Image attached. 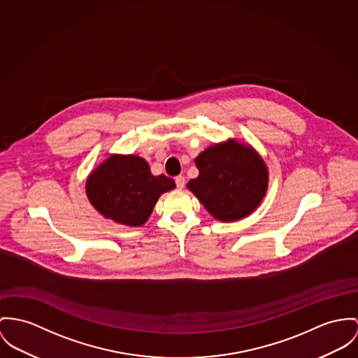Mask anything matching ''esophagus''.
Masks as SVG:
<instances>
[{
    "instance_id": "34e87169",
    "label": "esophagus",
    "mask_w": 358,
    "mask_h": 358,
    "mask_svg": "<svg viewBox=\"0 0 358 358\" xmlns=\"http://www.w3.org/2000/svg\"><path fill=\"white\" fill-rule=\"evenodd\" d=\"M176 185H177V188L182 189L185 187V177L184 176H177L176 177Z\"/></svg>"
}]
</instances>
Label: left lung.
I'll list each match as a JSON object with an SVG mask.
<instances>
[{"label":"left lung","instance_id":"obj_1","mask_svg":"<svg viewBox=\"0 0 358 358\" xmlns=\"http://www.w3.org/2000/svg\"><path fill=\"white\" fill-rule=\"evenodd\" d=\"M199 176L187 188L220 222L247 218L268 188V167L248 143L229 138L207 147L194 158Z\"/></svg>","mask_w":358,"mask_h":358}]
</instances>
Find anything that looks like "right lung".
Instances as JSON below:
<instances>
[{
	"mask_svg": "<svg viewBox=\"0 0 358 358\" xmlns=\"http://www.w3.org/2000/svg\"><path fill=\"white\" fill-rule=\"evenodd\" d=\"M176 188L174 180L154 176L138 155L111 154L85 180V194L106 220L138 227L144 224L162 193Z\"/></svg>",
	"mask_w": 358,
	"mask_h": 358,
	"instance_id": "right-lung-1",
	"label": "right lung"
}]
</instances>
